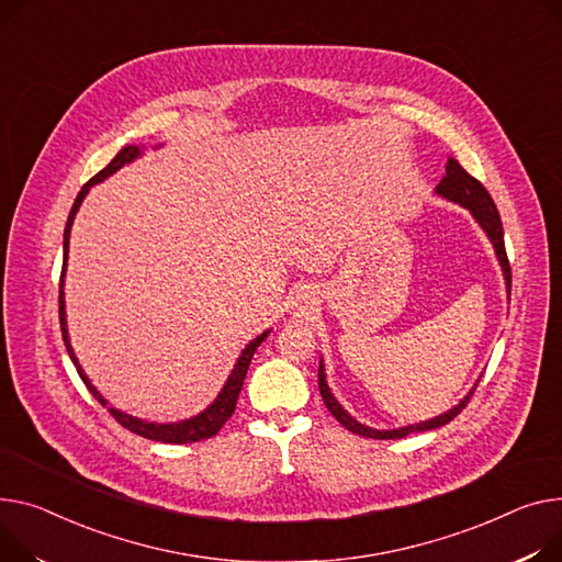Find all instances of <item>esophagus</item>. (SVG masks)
I'll use <instances>...</instances> for the list:
<instances>
[{"instance_id": "34e87169", "label": "esophagus", "mask_w": 562, "mask_h": 562, "mask_svg": "<svg viewBox=\"0 0 562 562\" xmlns=\"http://www.w3.org/2000/svg\"><path fill=\"white\" fill-rule=\"evenodd\" d=\"M312 305H316V293L312 291V286H301L293 295V307L297 310H312Z\"/></svg>"}]
</instances>
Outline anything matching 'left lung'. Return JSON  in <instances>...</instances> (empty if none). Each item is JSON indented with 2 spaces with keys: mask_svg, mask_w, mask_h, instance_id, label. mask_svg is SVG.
I'll return each instance as SVG.
<instances>
[{
  "mask_svg": "<svg viewBox=\"0 0 562 562\" xmlns=\"http://www.w3.org/2000/svg\"><path fill=\"white\" fill-rule=\"evenodd\" d=\"M440 199L445 201H452L461 207H465L474 221L481 226V231L485 233V237L491 239L493 248H495V255H497V261L502 267V273H504V282H506V293L510 295V267H508V257H506V248H504V228H502V218H499V212L491 199V194L485 192V187L472 178L461 165L459 160L450 158L445 165V176L442 180L436 184L434 190ZM479 380L474 382V386L470 389V393L459 402L454 404L452 408H447L445 414L436 416V418H429V420H423V423H414V425H406V427H397V429H372V427H366L361 425L357 418H352L348 411L341 406V402L334 397L331 389L327 386V375H325V363L321 359L318 363V389H321V397L327 406L329 414L339 420L346 429H350L352 434H359V436H366V438H378V440H395V438H404L408 434H418V431H431V429H438L442 425H447L450 420H454L461 411L465 408L468 400L472 397L474 389H476Z\"/></svg>",
  "mask_w": 562,
  "mask_h": 562,
  "instance_id": "left-lung-1",
  "label": "left lung"
}]
</instances>
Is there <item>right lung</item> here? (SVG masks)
Returning <instances> with one entry per match:
<instances>
[{"mask_svg":"<svg viewBox=\"0 0 562 562\" xmlns=\"http://www.w3.org/2000/svg\"><path fill=\"white\" fill-rule=\"evenodd\" d=\"M142 148L144 146H137V144H126L122 151L110 160L108 167H103L94 178H90L83 187L81 192L77 196V201H74L71 210H69V216H67V223H65V233H63V273H60V295H58V314H60V329H63V341H65V348H67V355L71 359V363L77 366L79 375L83 380V384L88 386V391L110 411L112 418H115L120 425H124L128 431L137 434V436H144L148 440H160V442H199L203 438H210L214 434H218V429L226 425V420L235 414V406H237V397L241 393V386H244V380H246V372H248V366H250V359L255 355V350L259 348V344L267 339V336L271 334V329H265L259 336H255V339L250 344H246V348L241 350V355L237 357L231 375L226 380V384H223V389L218 391V395L201 411V414L192 416V418H184V420H178V423H151V420H142V418H135L131 414H124V411H120L117 406H110L108 400L97 391V386L90 382V378L86 375V370L81 368L77 355H74V348H71V341H69V331H67V312H65V271H67V257H69V235H71V226H74V218H77V212L83 203V199L88 196V192L92 190V187L97 182H103L108 176L117 173L124 165H131L135 162L139 156H142Z\"/></svg>","mask_w":562,"mask_h":562,"instance_id":"obj_1","label":"right lung"}]
</instances>
